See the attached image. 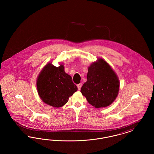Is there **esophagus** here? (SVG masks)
I'll list each match as a JSON object with an SVG mask.
<instances>
[{"mask_svg":"<svg viewBox=\"0 0 154 154\" xmlns=\"http://www.w3.org/2000/svg\"><path fill=\"white\" fill-rule=\"evenodd\" d=\"M81 87H82V84H77V88L79 89V90H80Z\"/></svg>","mask_w":154,"mask_h":154,"instance_id":"esophagus-1","label":"esophagus"}]
</instances>
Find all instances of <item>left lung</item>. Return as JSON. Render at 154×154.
Wrapping results in <instances>:
<instances>
[{"label":"left lung","instance_id":"left-lung-1","mask_svg":"<svg viewBox=\"0 0 154 154\" xmlns=\"http://www.w3.org/2000/svg\"><path fill=\"white\" fill-rule=\"evenodd\" d=\"M118 75L103 59L99 58L88 67L87 80L81 92L95 108L110 106L116 99L119 90Z\"/></svg>","mask_w":154,"mask_h":154}]
</instances>
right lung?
<instances>
[{"label": "right lung", "instance_id": "right-lung-1", "mask_svg": "<svg viewBox=\"0 0 154 154\" xmlns=\"http://www.w3.org/2000/svg\"><path fill=\"white\" fill-rule=\"evenodd\" d=\"M36 87L42 100L55 108L64 106L78 89L72 77L65 73L64 65L56 67L51 63L45 65L40 72Z\"/></svg>", "mask_w": 154, "mask_h": 154}]
</instances>
